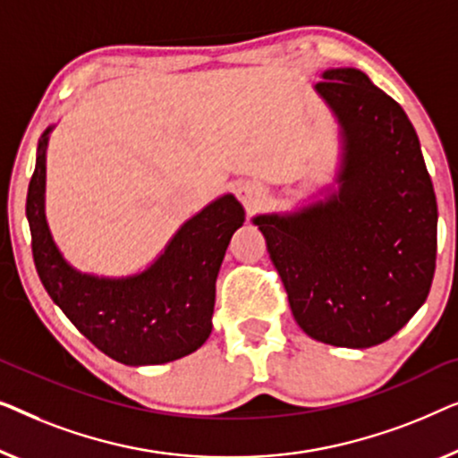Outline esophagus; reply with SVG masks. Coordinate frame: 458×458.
<instances>
[{
    "mask_svg": "<svg viewBox=\"0 0 458 458\" xmlns=\"http://www.w3.org/2000/svg\"><path fill=\"white\" fill-rule=\"evenodd\" d=\"M236 195H238V199H241V203L244 205V208L250 211L261 203L263 191H261V186L255 182H242V184H238Z\"/></svg>",
    "mask_w": 458,
    "mask_h": 458,
    "instance_id": "1",
    "label": "esophagus"
}]
</instances>
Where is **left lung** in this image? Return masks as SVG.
<instances>
[{"label": "left lung", "instance_id": "obj_1", "mask_svg": "<svg viewBox=\"0 0 458 458\" xmlns=\"http://www.w3.org/2000/svg\"><path fill=\"white\" fill-rule=\"evenodd\" d=\"M318 93L343 126L340 189L294 216H259L301 330L369 349L394 336L429 294L437 205L404 109L355 68L326 70Z\"/></svg>", "mask_w": 458, "mask_h": 458}]
</instances>
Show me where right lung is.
I'll list each match as a JSON object with an SVG mask.
<instances>
[{
	"mask_svg": "<svg viewBox=\"0 0 458 458\" xmlns=\"http://www.w3.org/2000/svg\"><path fill=\"white\" fill-rule=\"evenodd\" d=\"M29 184L33 259L45 291L82 336L124 365H159L191 355L211 334L216 278L244 209L224 195L184 224L147 272L124 280L79 274L62 259L43 214L45 147Z\"/></svg>",
	"mask_w": 458,
	"mask_h": 458,
	"instance_id": "right-lung-1",
	"label": "right lung"
}]
</instances>
